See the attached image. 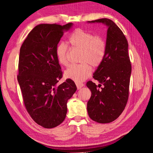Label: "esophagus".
<instances>
[{
    "label": "esophagus",
    "instance_id": "obj_1",
    "mask_svg": "<svg viewBox=\"0 0 153 153\" xmlns=\"http://www.w3.org/2000/svg\"><path fill=\"white\" fill-rule=\"evenodd\" d=\"M76 87L78 89H80L81 88H82L84 86V85L82 84V83H76Z\"/></svg>",
    "mask_w": 153,
    "mask_h": 153
}]
</instances>
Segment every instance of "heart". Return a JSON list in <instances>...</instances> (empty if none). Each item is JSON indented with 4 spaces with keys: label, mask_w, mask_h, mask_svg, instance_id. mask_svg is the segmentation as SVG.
<instances>
[{
    "label": "heart",
    "mask_w": 153,
    "mask_h": 153,
    "mask_svg": "<svg viewBox=\"0 0 153 153\" xmlns=\"http://www.w3.org/2000/svg\"><path fill=\"white\" fill-rule=\"evenodd\" d=\"M69 41L73 47L82 50L80 61L82 64L72 65L66 70L64 75L67 78L79 83L84 81L91 75V68L88 63L96 68L103 62L106 46L101 37L94 36L90 32L82 29L74 30ZM56 57L60 64L64 66H68V49L65 43H60L57 45Z\"/></svg>",
    "instance_id": "obj_1"
}]
</instances>
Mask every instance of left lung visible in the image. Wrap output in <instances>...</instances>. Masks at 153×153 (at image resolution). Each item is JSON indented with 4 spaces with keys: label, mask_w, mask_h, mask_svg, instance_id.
I'll use <instances>...</instances> for the list:
<instances>
[{
    "label": "left lung",
    "mask_w": 153,
    "mask_h": 153,
    "mask_svg": "<svg viewBox=\"0 0 153 153\" xmlns=\"http://www.w3.org/2000/svg\"><path fill=\"white\" fill-rule=\"evenodd\" d=\"M98 23L107 28L106 52L103 62L93 73L100 84L98 88L91 81L87 87L91 91L87 109L89 117L99 123H109L116 119L124 110L129 95L131 65L128 56V44L122 30L107 18L88 21Z\"/></svg>",
    "instance_id": "1"
}]
</instances>
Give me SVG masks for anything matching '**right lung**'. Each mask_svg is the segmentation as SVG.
<instances>
[{
  "mask_svg": "<svg viewBox=\"0 0 153 153\" xmlns=\"http://www.w3.org/2000/svg\"><path fill=\"white\" fill-rule=\"evenodd\" d=\"M73 25L39 24L20 48L17 79L24 104L32 119L45 128H55L64 121L68 101L76 91L71 79L58 84L62 72L56 57L64 32Z\"/></svg>",
  "mask_w": 153,
  "mask_h": 153,
  "instance_id": "add662e5",
  "label": "right lung"
}]
</instances>
